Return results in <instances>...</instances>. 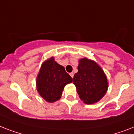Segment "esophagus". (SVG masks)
I'll use <instances>...</instances> for the list:
<instances>
[{
	"label": "esophagus",
	"instance_id": "34e87169",
	"mask_svg": "<svg viewBox=\"0 0 134 134\" xmlns=\"http://www.w3.org/2000/svg\"><path fill=\"white\" fill-rule=\"evenodd\" d=\"M69 75H70L71 77V78H73V77H74V73H73V72L70 73V74H69Z\"/></svg>",
	"mask_w": 134,
	"mask_h": 134
}]
</instances>
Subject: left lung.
Wrapping results in <instances>:
<instances>
[{
	"label": "left lung",
	"mask_w": 134,
	"mask_h": 134,
	"mask_svg": "<svg viewBox=\"0 0 134 134\" xmlns=\"http://www.w3.org/2000/svg\"><path fill=\"white\" fill-rule=\"evenodd\" d=\"M73 83L80 100L87 105L98 103L108 89L106 74L97 63L87 58L78 60V72L74 76Z\"/></svg>",
	"instance_id": "obj_1"
}]
</instances>
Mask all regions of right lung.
I'll return each mask as SVG.
<instances>
[{
  "instance_id": "1",
  "label": "right lung",
  "mask_w": 134,
  "mask_h": 134,
  "mask_svg": "<svg viewBox=\"0 0 134 134\" xmlns=\"http://www.w3.org/2000/svg\"><path fill=\"white\" fill-rule=\"evenodd\" d=\"M71 82L72 78L65 67L51 57L42 63L36 78V89L44 100L54 103L61 98L65 86Z\"/></svg>"
}]
</instances>
